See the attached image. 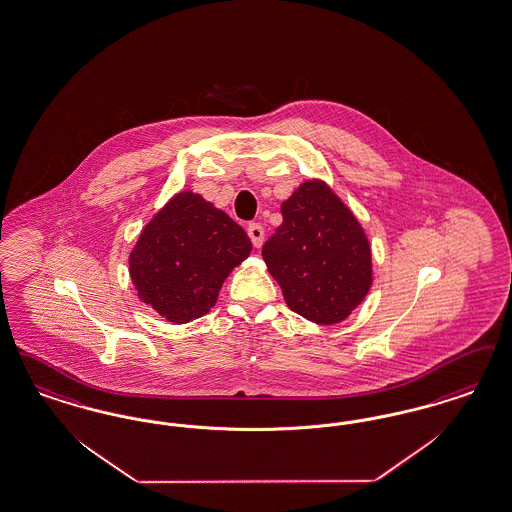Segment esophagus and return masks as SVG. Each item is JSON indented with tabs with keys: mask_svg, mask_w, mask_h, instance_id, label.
Wrapping results in <instances>:
<instances>
[{
	"mask_svg": "<svg viewBox=\"0 0 512 512\" xmlns=\"http://www.w3.org/2000/svg\"><path fill=\"white\" fill-rule=\"evenodd\" d=\"M247 236L251 238L253 246L261 247L263 246V240H265V228L259 225V223H251V225L247 226Z\"/></svg>",
	"mask_w": 512,
	"mask_h": 512,
	"instance_id": "1",
	"label": "esophagus"
}]
</instances>
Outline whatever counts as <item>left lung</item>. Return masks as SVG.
I'll list each match as a JSON object with an SVG mask.
<instances>
[{"instance_id":"obj_1","label":"left lung","mask_w":512,"mask_h":512,"mask_svg":"<svg viewBox=\"0 0 512 512\" xmlns=\"http://www.w3.org/2000/svg\"><path fill=\"white\" fill-rule=\"evenodd\" d=\"M282 225L263 246L287 307L316 324H337L371 286V249L356 217L322 181L301 184L282 204Z\"/></svg>"}]
</instances>
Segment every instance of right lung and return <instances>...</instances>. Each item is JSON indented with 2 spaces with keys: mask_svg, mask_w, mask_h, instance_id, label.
Returning <instances> with one entry per match:
<instances>
[{
  "mask_svg": "<svg viewBox=\"0 0 512 512\" xmlns=\"http://www.w3.org/2000/svg\"><path fill=\"white\" fill-rule=\"evenodd\" d=\"M251 251L244 228L202 196L181 192L146 225L129 255L141 301L186 324L209 312L234 266Z\"/></svg>",
  "mask_w": 512,
  "mask_h": 512,
  "instance_id": "add662e5",
  "label": "right lung"
}]
</instances>
